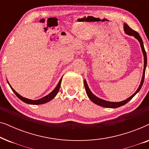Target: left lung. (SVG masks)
Wrapping results in <instances>:
<instances>
[{"label":"left lung","instance_id":"8db88e82","mask_svg":"<svg viewBox=\"0 0 149 149\" xmlns=\"http://www.w3.org/2000/svg\"><path fill=\"white\" fill-rule=\"evenodd\" d=\"M124 31L128 35L130 36H134L136 39H138V41H139L140 46H141V49L142 51V53H143L144 55V70H143V74H142V78L141 80V82H140V86L138 87V88L135 93H134L133 95H131L130 97H128L127 99H126L125 100L121 101V102H109V101H106L102 99L99 98L97 96L93 94V93L91 92L89 89L88 85H87V83L86 82V81L84 80V85H85V91H86L87 95V96L89 97V98L91 100V101L93 102V103L96 104L97 105L100 106V107H106V108H112V109H114V108H118L121 107V106H123L124 104H125L126 103H127L130 100L132 99L134 95H135L136 93H137L138 91H140V89H141V87L143 85L144 83V75H145V70H146V63H147V58H146V53L145 52V49H144V45H143V42H142V38L140 37V36L139 35V34L137 32L135 31V30H132L131 28H130V26L127 25V24H124Z\"/></svg>","mask_w":149,"mask_h":149}]
</instances>
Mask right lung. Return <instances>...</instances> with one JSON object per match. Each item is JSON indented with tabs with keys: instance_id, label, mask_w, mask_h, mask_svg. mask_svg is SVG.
I'll use <instances>...</instances> for the list:
<instances>
[{
	"instance_id": "obj_1",
	"label": "right lung",
	"mask_w": 149,
	"mask_h": 149,
	"mask_svg": "<svg viewBox=\"0 0 149 149\" xmlns=\"http://www.w3.org/2000/svg\"><path fill=\"white\" fill-rule=\"evenodd\" d=\"M62 77L61 78V79L59 81L58 84L57 85V86L56 87V88H55L54 90H53L52 92L50 93H49L48 95H47L46 96H45L43 97H42V98L40 99H38V100H30V99H28V98H26V97H22V95H20L19 93H17L16 91L14 90V89L12 88L11 87V85H9V82L7 81V83H9L10 87H11L12 91H13L14 93H15V94L17 95V97L18 98L21 100L22 101H23L25 103H27V104H34V105H37V104H45V103H47L48 102H49L52 100L55 97V96L57 95V93H58L59 91V89H60V85H61V81H62Z\"/></svg>"
}]
</instances>
